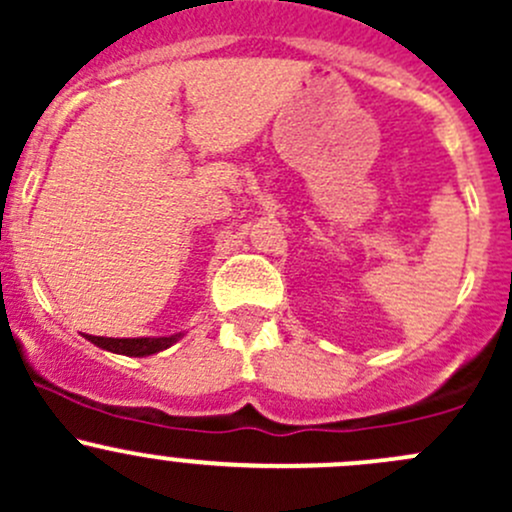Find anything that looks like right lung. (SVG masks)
Wrapping results in <instances>:
<instances>
[{
	"label": "right lung",
	"instance_id": "right-lung-1",
	"mask_svg": "<svg viewBox=\"0 0 512 512\" xmlns=\"http://www.w3.org/2000/svg\"><path fill=\"white\" fill-rule=\"evenodd\" d=\"M183 337V332L170 334V337H136V339H113V337H91L86 334L91 344L106 349V352L123 354V356H151L163 352V349L173 347L178 339Z\"/></svg>",
	"mask_w": 512,
	"mask_h": 512
}]
</instances>
